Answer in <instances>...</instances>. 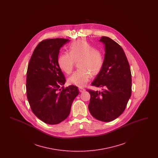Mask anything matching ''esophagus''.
Returning <instances> with one entry per match:
<instances>
[{
  "mask_svg": "<svg viewBox=\"0 0 158 158\" xmlns=\"http://www.w3.org/2000/svg\"><path fill=\"white\" fill-rule=\"evenodd\" d=\"M79 90L80 91V92H83L84 91H85V89L82 88H79Z\"/></svg>",
  "mask_w": 158,
  "mask_h": 158,
  "instance_id": "34e87169",
  "label": "esophagus"
}]
</instances>
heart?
<instances>
[{
    "mask_svg": "<svg viewBox=\"0 0 158 158\" xmlns=\"http://www.w3.org/2000/svg\"><path fill=\"white\" fill-rule=\"evenodd\" d=\"M69 53L60 54L58 57L59 67L64 73L70 74L77 63L80 69L68 78V83L79 87L84 86L92 76L98 75L104 64L102 53L85 40H79L69 45Z\"/></svg>",
    "mask_w": 158,
    "mask_h": 158,
    "instance_id": "obj_1",
    "label": "heart"
}]
</instances>
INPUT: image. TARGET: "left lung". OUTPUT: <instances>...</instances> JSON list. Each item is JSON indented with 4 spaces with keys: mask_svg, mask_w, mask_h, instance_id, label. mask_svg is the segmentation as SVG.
<instances>
[{
    "mask_svg": "<svg viewBox=\"0 0 158 158\" xmlns=\"http://www.w3.org/2000/svg\"><path fill=\"white\" fill-rule=\"evenodd\" d=\"M99 41L105 45L104 64L91 85L104 89L101 92L87 90L90 95L88 108L95 118L110 122L126 109L131 95V74L120 45L107 37H102Z\"/></svg>",
    "mask_w": 158,
    "mask_h": 158,
    "instance_id": "left-lung-1",
    "label": "left lung"
}]
</instances>
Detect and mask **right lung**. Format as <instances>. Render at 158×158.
Returning a JSON list of instances; mask_svg holds the SVG:
<instances>
[{"label":"right lung","mask_w":158,"mask_h":158,"mask_svg":"<svg viewBox=\"0 0 158 158\" xmlns=\"http://www.w3.org/2000/svg\"><path fill=\"white\" fill-rule=\"evenodd\" d=\"M68 39H47L35 47L31 57L27 72V96L33 113L48 124H57L70 114L78 88H64V75L57 63L60 48Z\"/></svg>","instance_id":"right-lung-1"}]
</instances>
